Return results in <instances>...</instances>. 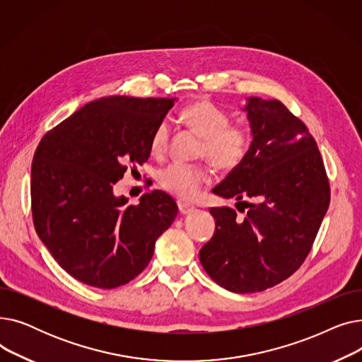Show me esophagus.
<instances>
[{
    "label": "esophagus",
    "mask_w": 362,
    "mask_h": 362,
    "mask_svg": "<svg viewBox=\"0 0 362 362\" xmlns=\"http://www.w3.org/2000/svg\"><path fill=\"white\" fill-rule=\"evenodd\" d=\"M197 208L192 204H187V202H179V211L182 214H191L192 211H195Z\"/></svg>",
    "instance_id": "1"
}]
</instances>
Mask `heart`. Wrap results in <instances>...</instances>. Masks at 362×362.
Wrapping results in <instances>:
<instances>
[{
  "mask_svg": "<svg viewBox=\"0 0 362 362\" xmlns=\"http://www.w3.org/2000/svg\"><path fill=\"white\" fill-rule=\"evenodd\" d=\"M180 117L183 123L202 138L201 156L206 157L220 170L236 168L248 156L252 133L239 123H230L229 112L210 100H198L187 104ZM171 135L168 120H161L151 135L149 148L160 157L167 151ZM163 189L180 199L195 198L201 189L211 182V173L202 164L171 163L158 171Z\"/></svg>",
  "mask_w": 362,
  "mask_h": 362,
  "instance_id": "heart-1",
  "label": "heart"
}]
</instances>
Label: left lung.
<instances>
[{
    "instance_id": "obj_1",
    "label": "left lung",
    "mask_w": 362,
    "mask_h": 362,
    "mask_svg": "<svg viewBox=\"0 0 362 362\" xmlns=\"http://www.w3.org/2000/svg\"><path fill=\"white\" fill-rule=\"evenodd\" d=\"M243 110L250 152L213 192L236 199L245 216L211 208L216 232L199 261L221 288L254 293L286 280L305 261L327 213L330 186L305 123L277 100L251 97Z\"/></svg>"
}]
</instances>
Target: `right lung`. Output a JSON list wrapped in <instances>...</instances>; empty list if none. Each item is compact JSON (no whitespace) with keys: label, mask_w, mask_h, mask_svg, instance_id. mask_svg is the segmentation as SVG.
I'll list each match as a JSON object with an SVG mask.
<instances>
[{"label":"right lung","mask_w":362,"mask_h":362,"mask_svg":"<svg viewBox=\"0 0 362 362\" xmlns=\"http://www.w3.org/2000/svg\"><path fill=\"white\" fill-rule=\"evenodd\" d=\"M176 98L114 97L88 103L37 145L30 171L35 230L71 277L114 289L141 274L177 216L163 191L136 205L112 186L127 164L149 158V141Z\"/></svg>","instance_id":"1"}]
</instances>
